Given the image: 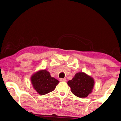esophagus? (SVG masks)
<instances>
[{
  "label": "esophagus",
  "mask_w": 121,
  "mask_h": 121,
  "mask_svg": "<svg viewBox=\"0 0 121 121\" xmlns=\"http://www.w3.org/2000/svg\"><path fill=\"white\" fill-rule=\"evenodd\" d=\"M60 81H61V82H64V81H66V78H60Z\"/></svg>",
  "instance_id": "esophagus-1"
}]
</instances>
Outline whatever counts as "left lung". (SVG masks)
Here are the masks:
<instances>
[{
    "label": "left lung",
    "mask_w": 121,
    "mask_h": 121,
    "mask_svg": "<svg viewBox=\"0 0 121 121\" xmlns=\"http://www.w3.org/2000/svg\"><path fill=\"white\" fill-rule=\"evenodd\" d=\"M72 93L79 98H86L92 92L94 86L93 78L83 72L75 75L71 80L68 81Z\"/></svg>",
    "instance_id": "left-lung-1"
}]
</instances>
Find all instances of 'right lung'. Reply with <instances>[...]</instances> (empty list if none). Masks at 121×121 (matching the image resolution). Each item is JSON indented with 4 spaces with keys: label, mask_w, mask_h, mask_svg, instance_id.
<instances>
[{
    "label": "right lung",
    "mask_w": 121,
    "mask_h": 121,
    "mask_svg": "<svg viewBox=\"0 0 121 121\" xmlns=\"http://www.w3.org/2000/svg\"><path fill=\"white\" fill-rule=\"evenodd\" d=\"M31 82L38 94L44 95L53 91L60 81L52 77L47 70H42L32 75Z\"/></svg>",
    "instance_id": "1"
}]
</instances>
